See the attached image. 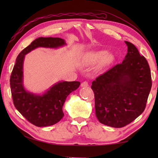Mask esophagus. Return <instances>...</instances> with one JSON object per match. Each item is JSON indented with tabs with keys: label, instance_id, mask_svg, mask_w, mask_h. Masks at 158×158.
Returning <instances> with one entry per match:
<instances>
[{
	"label": "esophagus",
	"instance_id": "esophagus-1",
	"mask_svg": "<svg viewBox=\"0 0 158 158\" xmlns=\"http://www.w3.org/2000/svg\"><path fill=\"white\" fill-rule=\"evenodd\" d=\"M81 86L82 87V88H85V87H88V83L87 81H83L81 84Z\"/></svg>",
	"mask_w": 158,
	"mask_h": 158
}]
</instances>
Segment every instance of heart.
Here are the masks:
<instances>
[{"mask_svg":"<svg viewBox=\"0 0 158 158\" xmlns=\"http://www.w3.org/2000/svg\"><path fill=\"white\" fill-rule=\"evenodd\" d=\"M115 60V56L112 53H107L105 50H96L88 53L85 56V62L89 65L98 62L100 69L105 68L112 64Z\"/></svg>","mask_w":158,"mask_h":158,"instance_id":"1","label":"heart"}]
</instances>
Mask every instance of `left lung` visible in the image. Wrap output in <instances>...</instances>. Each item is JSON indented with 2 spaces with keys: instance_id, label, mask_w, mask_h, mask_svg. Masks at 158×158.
<instances>
[{
  "instance_id": "obj_1",
  "label": "left lung",
  "mask_w": 158,
  "mask_h": 158,
  "mask_svg": "<svg viewBox=\"0 0 158 158\" xmlns=\"http://www.w3.org/2000/svg\"><path fill=\"white\" fill-rule=\"evenodd\" d=\"M125 43L127 53L122 63L97 77L91 87L97 118L113 127L126 126L144 111L152 85L147 60L132 43Z\"/></svg>"
}]
</instances>
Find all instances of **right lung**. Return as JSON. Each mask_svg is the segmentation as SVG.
<instances>
[{"instance_id":"1","label":"right lung","mask_w":158,"mask_h":158,"mask_svg":"<svg viewBox=\"0 0 158 158\" xmlns=\"http://www.w3.org/2000/svg\"><path fill=\"white\" fill-rule=\"evenodd\" d=\"M66 45L58 37H39L33 41L17 57L10 77L13 102L16 109L30 123L38 127L52 126L64 117L62 106L66 97L80 85L79 81H60L42 95H36L24 89L23 63L25 55L37 48H58Z\"/></svg>"}]
</instances>
